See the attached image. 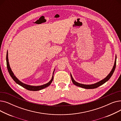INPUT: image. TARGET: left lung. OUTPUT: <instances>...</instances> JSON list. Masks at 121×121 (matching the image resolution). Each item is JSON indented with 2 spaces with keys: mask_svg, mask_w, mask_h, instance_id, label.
<instances>
[{
  "mask_svg": "<svg viewBox=\"0 0 121 121\" xmlns=\"http://www.w3.org/2000/svg\"><path fill=\"white\" fill-rule=\"evenodd\" d=\"M116 59H115V63H114V65L113 66V68L112 69V71H111V72L108 75L107 77L104 78V79L103 80L100 81L99 82H97V83H95V84H91V85H84V84H80V83H78V82H76L73 78L71 74V79H72V82L76 86H78V87H81V88H85V89H95V88H98V87L100 86V85H103V84H104V83H105V82L106 81H107L111 77V76L112 75L114 71H115V68H116Z\"/></svg>",
  "mask_w": 121,
  "mask_h": 121,
  "instance_id": "8db88e82",
  "label": "left lung"
}]
</instances>
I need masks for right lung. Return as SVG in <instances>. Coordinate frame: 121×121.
Segmentation results:
<instances>
[{
    "mask_svg": "<svg viewBox=\"0 0 121 121\" xmlns=\"http://www.w3.org/2000/svg\"><path fill=\"white\" fill-rule=\"evenodd\" d=\"M6 62H7V69L8 72L10 74V75H11V77H12V78L13 79V80L16 82L17 84H18V85H20V86H22V87L26 89L29 90V91H39L41 89H43V88H45L47 87H48L50 84L52 83L53 79V76H52V78L51 79V80L48 82V83L44 84L41 86H30V85H28L27 84H24L23 83H22V82H21L20 80H18V79L15 77L11 69L10 68V65H9V61H8V52H7V55H6ZM54 73V72H53Z\"/></svg>",
    "mask_w": 121,
    "mask_h": 121,
    "instance_id": "add662e5",
    "label": "right lung"
}]
</instances>
